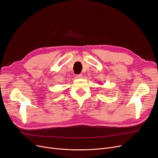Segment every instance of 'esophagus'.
<instances>
[{"mask_svg":"<svg viewBox=\"0 0 158 158\" xmlns=\"http://www.w3.org/2000/svg\"><path fill=\"white\" fill-rule=\"evenodd\" d=\"M82 74H78L76 76V78L77 79H80V78H82Z\"/></svg>","mask_w":158,"mask_h":158,"instance_id":"1","label":"esophagus"}]
</instances>
